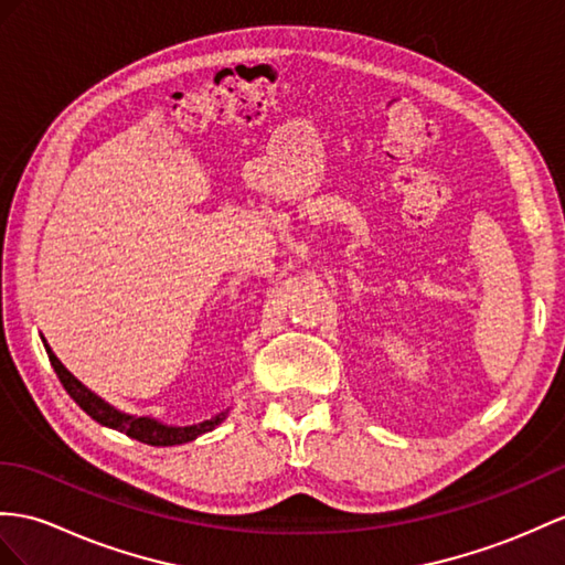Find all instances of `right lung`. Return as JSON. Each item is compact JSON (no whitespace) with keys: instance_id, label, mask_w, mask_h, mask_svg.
<instances>
[{"instance_id":"right-lung-1","label":"right lung","mask_w":565,"mask_h":565,"mask_svg":"<svg viewBox=\"0 0 565 565\" xmlns=\"http://www.w3.org/2000/svg\"><path fill=\"white\" fill-rule=\"evenodd\" d=\"M43 338V335H40ZM43 345L47 350V356L50 362L54 366V371H57V376L62 381L64 391L74 397V403L86 412L88 417H93L98 424L107 426V429H115V431H121L127 434L131 438H136V441L141 444H148V446H179V444H189L194 441V438H199L201 434H209L213 431L215 426H220L225 422L227 417V409L217 412V415H213L211 419H203L199 424H186V426H174V424H164L156 417H139V415H129V412H121L117 409L115 405H109L107 401H103V397L98 393H93L90 388H86L84 383H81L72 371H68L60 360L57 354L52 352V348L47 345V340L43 338Z\"/></svg>"}]
</instances>
